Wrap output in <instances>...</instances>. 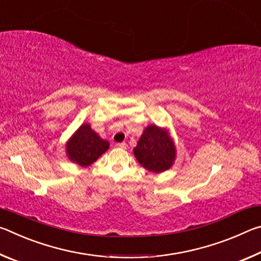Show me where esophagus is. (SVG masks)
Wrapping results in <instances>:
<instances>
[{"label":"esophagus","instance_id":"34e87169","mask_svg":"<svg viewBox=\"0 0 261 261\" xmlns=\"http://www.w3.org/2000/svg\"><path fill=\"white\" fill-rule=\"evenodd\" d=\"M116 147H118V148H126V144L125 143H118V144H116Z\"/></svg>","mask_w":261,"mask_h":261}]
</instances>
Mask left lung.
<instances>
[{
    "label": "left lung",
    "mask_w": 261,
    "mask_h": 261,
    "mask_svg": "<svg viewBox=\"0 0 261 261\" xmlns=\"http://www.w3.org/2000/svg\"><path fill=\"white\" fill-rule=\"evenodd\" d=\"M134 154L145 169L159 174L174 165L176 147L167 129L152 124L144 130Z\"/></svg>",
    "instance_id": "1"
}]
</instances>
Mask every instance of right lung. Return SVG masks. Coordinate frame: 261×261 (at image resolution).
I'll list each match as a JSON object with an SVG mask.
<instances>
[{
  "mask_svg": "<svg viewBox=\"0 0 261 261\" xmlns=\"http://www.w3.org/2000/svg\"><path fill=\"white\" fill-rule=\"evenodd\" d=\"M65 148L69 160L82 167H88L107 151L109 143L100 138L90 124L84 123L68 140Z\"/></svg>",
  "mask_w": 261,
  "mask_h": 261,
  "instance_id": "1",
  "label": "right lung"
}]
</instances>
